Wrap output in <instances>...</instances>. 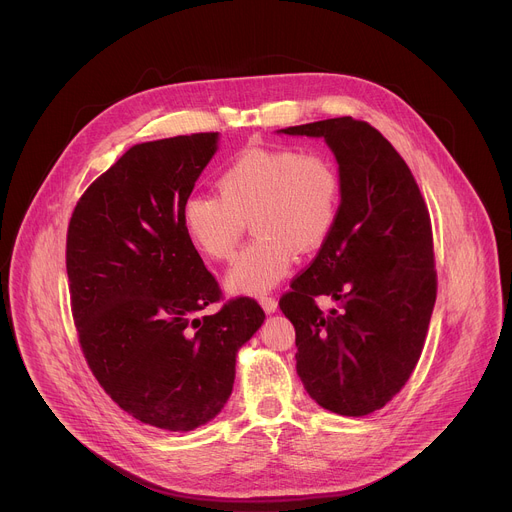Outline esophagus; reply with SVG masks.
I'll return each instance as SVG.
<instances>
[{
	"label": "esophagus",
	"mask_w": 512,
	"mask_h": 512,
	"mask_svg": "<svg viewBox=\"0 0 512 512\" xmlns=\"http://www.w3.org/2000/svg\"><path fill=\"white\" fill-rule=\"evenodd\" d=\"M260 305H262V309H264L266 313H272V311H277L279 301L274 299L272 295H262V297H260Z\"/></svg>",
	"instance_id": "34e87169"
}]
</instances>
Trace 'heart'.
<instances>
[{
    "label": "heart",
    "mask_w": 512,
    "mask_h": 512,
    "mask_svg": "<svg viewBox=\"0 0 512 512\" xmlns=\"http://www.w3.org/2000/svg\"><path fill=\"white\" fill-rule=\"evenodd\" d=\"M217 188L219 194H190L180 221L192 246L213 260L233 258L252 221L258 238L225 277V287L240 295L277 287L297 250L320 248L340 213V174L322 153L252 147L221 172Z\"/></svg>",
    "instance_id": "obj_1"
}]
</instances>
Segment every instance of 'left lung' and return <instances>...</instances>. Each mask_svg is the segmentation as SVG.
Returning <instances> with one entry per match:
<instances>
[{
	"label": "left lung",
	"mask_w": 512,
	"mask_h": 512,
	"mask_svg": "<svg viewBox=\"0 0 512 512\" xmlns=\"http://www.w3.org/2000/svg\"><path fill=\"white\" fill-rule=\"evenodd\" d=\"M324 139L340 174L338 221L279 301L295 326L297 375L340 416L381 410L410 379L437 299L428 209L402 155L352 116L281 129ZM332 296L336 310L315 303Z\"/></svg>",
	"instance_id": "left-lung-1"
}]
</instances>
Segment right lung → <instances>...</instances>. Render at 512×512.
Instances as JSON below:
<instances>
[{
    "label": "right lung",
    "instance_id": "obj_1",
    "mask_svg": "<svg viewBox=\"0 0 512 512\" xmlns=\"http://www.w3.org/2000/svg\"><path fill=\"white\" fill-rule=\"evenodd\" d=\"M219 133L137 143L77 201L67 229L71 311L108 396L143 424L186 432L231 396L238 350L264 322L250 297L201 311L221 291L180 211Z\"/></svg>",
    "mask_w": 512,
    "mask_h": 512
}]
</instances>
